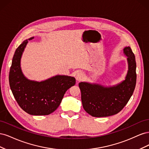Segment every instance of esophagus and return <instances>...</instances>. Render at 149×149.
<instances>
[{
  "label": "esophagus",
  "mask_w": 149,
  "mask_h": 149,
  "mask_svg": "<svg viewBox=\"0 0 149 149\" xmlns=\"http://www.w3.org/2000/svg\"><path fill=\"white\" fill-rule=\"evenodd\" d=\"M84 76H85V74H84L83 72H81V71L78 72L76 76V79L77 81H82L84 78Z\"/></svg>",
  "instance_id": "esophagus-1"
}]
</instances>
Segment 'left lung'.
<instances>
[{
    "instance_id": "obj_1",
    "label": "left lung",
    "mask_w": 149,
    "mask_h": 149,
    "mask_svg": "<svg viewBox=\"0 0 149 149\" xmlns=\"http://www.w3.org/2000/svg\"><path fill=\"white\" fill-rule=\"evenodd\" d=\"M123 50L128 63L125 80L109 87L97 83H79L83 107L93 117L102 118L118 114L132 95L137 78L136 58L130 47H125Z\"/></svg>"
}]
</instances>
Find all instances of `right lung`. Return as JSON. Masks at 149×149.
Returning <instances> with one entry per match:
<instances>
[{"label":"right lung","mask_w":149,"mask_h":149,"mask_svg":"<svg viewBox=\"0 0 149 149\" xmlns=\"http://www.w3.org/2000/svg\"><path fill=\"white\" fill-rule=\"evenodd\" d=\"M33 38L25 40L16 49L9 72V84L16 101L26 113L48 115L60 106L65 93L75 84L76 79L65 75H56L42 81L26 78L21 69V58L28 40Z\"/></svg>","instance_id":"right-lung-1"}]
</instances>
